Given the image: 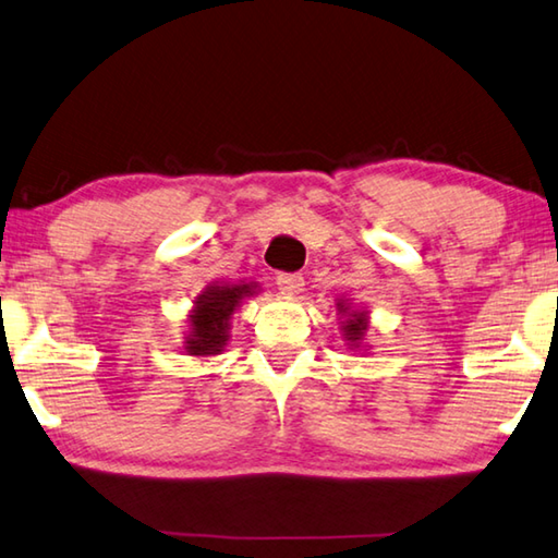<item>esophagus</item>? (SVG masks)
I'll return each mask as SVG.
<instances>
[{
  "label": "esophagus",
  "mask_w": 558,
  "mask_h": 558,
  "mask_svg": "<svg viewBox=\"0 0 558 558\" xmlns=\"http://www.w3.org/2000/svg\"><path fill=\"white\" fill-rule=\"evenodd\" d=\"M276 286L282 292H288V295H295V292H300L302 286H305V278H302V272H278Z\"/></svg>",
  "instance_id": "34e87169"
}]
</instances>
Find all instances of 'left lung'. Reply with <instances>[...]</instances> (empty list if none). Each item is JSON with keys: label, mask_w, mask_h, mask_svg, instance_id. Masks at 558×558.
<instances>
[{"label": "left lung", "mask_w": 558, "mask_h": 558, "mask_svg": "<svg viewBox=\"0 0 558 558\" xmlns=\"http://www.w3.org/2000/svg\"><path fill=\"white\" fill-rule=\"evenodd\" d=\"M343 329H347V337L351 341H359L363 337V331H366V322H363L361 314H351V319L347 322V327Z\"/></svg>", "instance_id": "left-lung-1"}]
</instances>
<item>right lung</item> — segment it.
<instances>
[{"label":"right lung","mask_w":558,"mask_h":558,"mask_svg":"<svg viewBox=\"0 0 558 558\" xmlns=\"http://www.w3.org/2000/svg\"><path fill=\"white\" fill-rule=\"evenodd\" d=\"M251 286H234V288H211L197 300V307L192 312V331L187 349L192 356H211L219 353L227 343L229 317L239 300L248 295Z\"/></svg>","instance_id":"right-lung-1"}]
</instances>
